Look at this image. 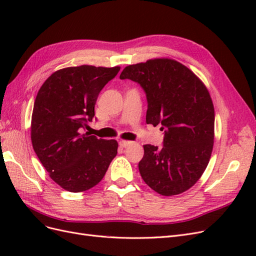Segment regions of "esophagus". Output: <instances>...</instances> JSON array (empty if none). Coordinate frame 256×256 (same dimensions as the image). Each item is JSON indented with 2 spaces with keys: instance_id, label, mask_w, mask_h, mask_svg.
Instances as JSON below:
<instances>
[{
  "instance_id": "1",
  "label": "esophagus",
  "mask_w": 256,
  "mask_h": 256,
  "mask_svg": "<svg viewBox=\"0 0 256 256\" xmlns=\"http://www.w3.org/2000/svg\"><path fill=\"white\" fill-rule=\"evenodd\" d=\"M130 144H131L130 141H125V140L120 141V147H128Z\"/></svg>"
}]
</instances>
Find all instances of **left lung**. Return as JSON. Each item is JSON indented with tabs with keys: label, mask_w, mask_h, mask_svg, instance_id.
Here are the masks:
<instances>
[{
	"label": "left lung",
	"mask_w": 256,
	"mask_h": 256,
	"mask_svg": "<svg viewBox=\"0 0 256 256\" xmlns=\"http://www.w3.org/2000/svg\"><path fill=\"white\" fill-rule=\"evenodd\" d=\"M120 78L141 85L146 122L161 124L164 131V146H143V180L164 196L187 191L204 173L212 152L214 109L208 90L189 68L170 58L129 65Z\"/></svg>",
	"instance_id": "8db88e82"
}]
</instances>
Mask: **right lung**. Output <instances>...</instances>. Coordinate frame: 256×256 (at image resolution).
I'll return each mask as SVG.
<instances>
[{"instance_id":"right-lung-1","label":"right lung","mask_w":256,"mask_h":256,"mask_svg":"<svg viewBox=\"0 0 256 256\" xmlns=\"http://www.w3.org/2000/svg\"><path fill=\"white\" fill-rule=\"evenodd\" d=\"M120 67L82 65L53 72L37 92L30 138L49 176L70 192L86 191L102 180L118 154L115 140L82 134L95 116L100 90Z\"/></svg>"}]
</instances>
